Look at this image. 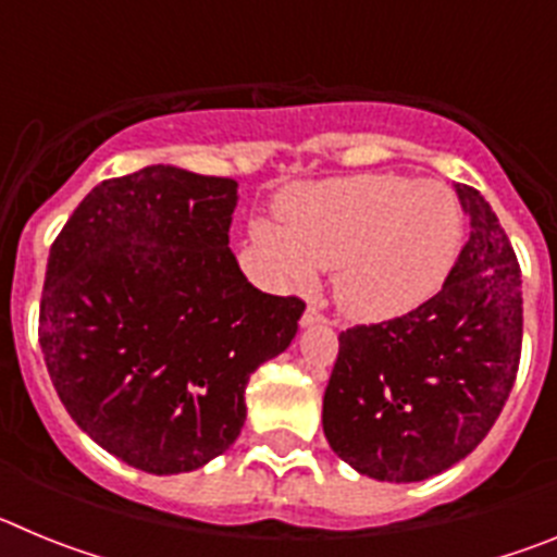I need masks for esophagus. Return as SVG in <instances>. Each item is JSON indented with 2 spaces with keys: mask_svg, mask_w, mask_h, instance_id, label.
I'll list each match as a JSON object with an SVG mask.
<instances>
[{
  "mask_svg": "<svg viewBox=\"0 0 557 557\" xmlns=\"http://www.w3.org/2000/svg\"><path fill=\"white\" fill-rule=\"evenodd\" d=\"M314 323H326V314H321V309L307 307V312L301 318V326H314Z\"/></svg>",
  "mask_w": 557,
  "mask_h": 557,
  "instance_id": "1",
  "label": "esophagus"
}]
</instances>
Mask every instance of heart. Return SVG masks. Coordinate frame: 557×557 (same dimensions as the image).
<instances>
[{
	"label": "heart",
	"mask_w": 557,
	"mask_h": 557,
	"mask_svg": "<svg viewBox=\"0 0 557 557\" xmlns=\"http://www.w3.org/2000/svg\"><path fill=\"white\" fill-rule=\"evenodd\" d=\"M282 225L256 220L250 243L278 287L309 289L334 270V301L362 323L421 307L446 282L462 218L444 184L354 175L295 186L278 200Z\"/></svg>",
	"instance_id": "obj_1"
}]
</instances>
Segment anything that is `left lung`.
<instances>
[{
  "mask_svg": "<svg viewBox=\"0 0 557 557\" xmlns=\"http://www.w3.org/2000/svg\"><path fill=\"white\" fill-rule=\"evenodd\" d=\"M455 191L471 234L444 289L401 318L339 334L323 432L339 460L373 480H430L471 455L519 371V262L480 191Z\"/></svg>",
  "mask_w": 557,
  "mask_h": 557,
  "instance_id": "obj_1",
  "label": "left lung"
}]
</instances>
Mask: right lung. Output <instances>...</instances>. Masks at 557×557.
I'll use <instances>...</instances> for the list:
<instances>
[{"mask_svg": "<svg viewBox=\"0 0 557 557\" xmlns=\"http://www.w3.org/2000/svg\"><path fill=\"white\" fill-rule=\"evenodd\" d=\"M236 200V181L152 164L97 184L49 248V379L95 444L147 474L223 455L250 373L298 332L301 298L256 289L231 253Z\"/></svg>", "mask_w": 557, "mask_h": 557, "instance_id": "right-lung-1", "label": "right lung"}]
</instances>
